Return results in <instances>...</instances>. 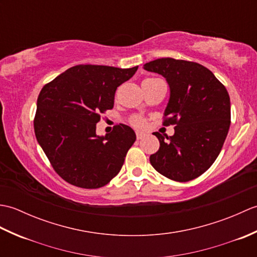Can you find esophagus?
Segmentation results:
<instances>
[{"label": "esophagus", "mask_w": 257, "mask_h": 257, "mask_svg": "<svg viewBox=\"0 0 257 257\" xmlns=\"http://www.w3.org/2000/svg\"><path fill=\"white\" fill-rule=\"evenodd\" d=\"M136 137H137V139L139 140V139H143L145 137V135L141 134V133H137V134H136Z\"/></svg>", "instance_id": "1"}]
</instances>
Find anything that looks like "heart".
<instances>
[{
    "label": "heart",
    "instance_id": "1",
    "mask_svg": "<svg viewBox=\"0 0 257 257\" xmlns=\"http://www.w3.org/2000/svg\"><path fill=\"white\" fill-rule=\"evenodd\" d=\"M149 80H154V79H146L145 81H149ZM144 81V83H145ZM129 123L133 125L136 129H145L147 125V119L140 114H134V116L130 117L129 119Z\"/></svg>",
    "mask_w": 257,
    "mask_h": 257
}]
</instances>
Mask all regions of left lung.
<instances>
[{
	"mask_svg": "<svg viewBox=\"0 0 257 257\" xmlns=\"http://www.w3.org/2000/svg\"><path fill=\"white\" fill-rule=\"evenodd\" d=\"M170 86L163 125L174 124L171 137L154 133L160 148L150 163L168 179L191 181L203 174L220 155L231 124L230 96L221 81L201 64L159 58L145 64Z\"/></svg>",
	"mask_w": 257,
	"mask_h": 257,
	"instance_id": "1",
	"label": "left lung"
}]
</instances>
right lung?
<instances>
[{
  "label": "right lung",
  "instance_id": "add662e5",
  "mask_svg": "<svg viewBox=\"0 0 257 257\" xmlns=\"http://www.w3.org/2000/svg\"><path fill=\"white\" fill-rule=\"evenodd\" d=\"M137 69L77 65L42 88L34 117L35 136L54 170L66 182L98 189L119 173L136 134L119 123L99 137L96 123L101 113L112 109L117 87Z\"/></svg>",
  "mask_w": 257,
  "mask_h": 257
}]
</instances>
